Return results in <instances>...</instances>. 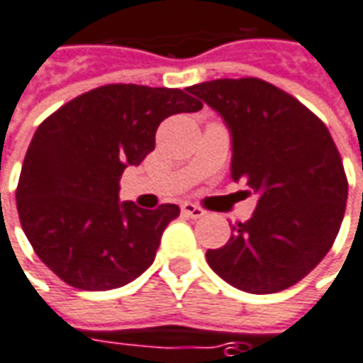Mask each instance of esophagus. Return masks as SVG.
Instances as JSON below:
<instances>
[{
    "label": "esophagus",
    "mask_w": 363,
    "mask_h": 363,
    "mask_svg": "<svg viewBox=\"0 0 363 363\" xmlns=\"http://www.w3.org/2000/svg\"><path fill=\"white\" fill-rule=\"evenodd\" d=\"M182 214L189 218H202L206 214V210L204 208H200L199 204H192V202H184L181 206Z\"/></svg>",
    "instance_id": "1"
}]
</instances>
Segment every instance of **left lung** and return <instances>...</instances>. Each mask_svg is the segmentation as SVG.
Listing matches in <instances>:
<instances>
[{
	"label": "left lung",
	"instance_id": "obj_1",
	"mask_svg": "<svg viewBox=\"0 0 363 363\" xmlns=\"http://www.w3.org/2000/svg\"><path fill=\"white\" fill-rule=\"evenodd\" d=\"M232 133V179L259 194L206 261L232 287L267 295L293 287L323 261L340 230L348 181L330 131L306 106L259 78L189 88Z\"/></svg>",
	"mask_w": 363,
	"mask_h": 363
}]
</instances>
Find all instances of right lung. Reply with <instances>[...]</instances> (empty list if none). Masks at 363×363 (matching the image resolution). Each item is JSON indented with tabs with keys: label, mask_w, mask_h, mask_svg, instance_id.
Instances as JSON below:
<instances>
[{
	"label": "right lung",
	"mask_w": 363,
	"mask_h": 363,
	"mask_svg": "<svg viewBox=\"0 0 363 363\" xmlns=\"http://www.w3.org/2000/svg\"><path fill=\"white\" fill-rule=\"evenodd\" d=\"M200 108L189 90L108 84L40 123L15 199L23 232L55 275L82 291H110L153 263L181 208L120 202V179L155 149L161 121Z\"/></svg>",
	"instance_id": "obj_1"
}]
</instances>
